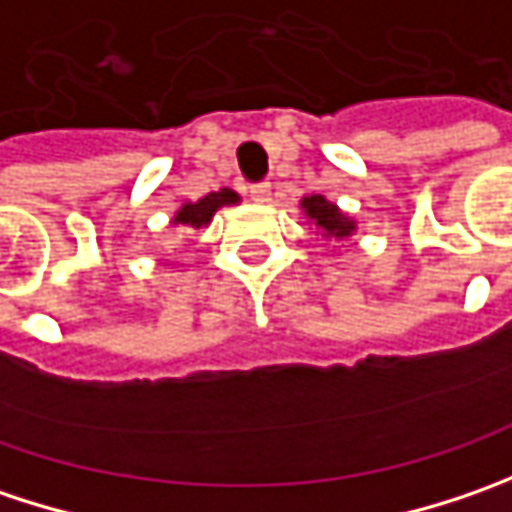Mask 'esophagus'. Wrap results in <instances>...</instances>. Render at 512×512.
Wrapping results in <instances>:
<instances>
[{
	"mask_svg": "<svg viewBox=\"0 0 512 512\" xmlns=\"http://www.w3.org/2000/svg\"><path fill=\"white\" fill-rule=\"evenodd\" d=\"M249 197H252L255 203H269V200H272V186H269V183H255V186L249 189Z\"/></svg>",
	"mask_w": 512,
	"mask_h": 512,
	"instance_id": "esophagus-1",
	"label": "esophagus"
}]
</instances>
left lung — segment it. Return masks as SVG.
<instances>
[{
  "label": "left lung",
  "instance_id": "8db88e82",
  "mask_svg": "<svg viewBox=\"0 0 512 512\" xmlns=\"http://www.w3.org/2000/svg\"><path fill=\"white\" fill-rule=\"evenodd\" d=\"M300 209L303 214L318 226L323 237H335V240H344L349 234L355 232V220L346 217L335 203H329L323 194H312V197H303L300 200Z\"/></svg>",
  "mask_w": 512,
  "mask_h": 512
}]
</instances>
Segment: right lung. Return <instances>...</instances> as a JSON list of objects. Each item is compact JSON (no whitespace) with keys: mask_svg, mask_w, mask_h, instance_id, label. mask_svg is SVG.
<instances>
[{"mask_svg":"<svg viewBox=\"0 0 512 512\" xmlns=\"http://www.w3.org/2000/svg\"><path fill=\"white\" fill-rule=\"evenodd\" d=\"M240 197H237V191L232 189H220V191H209L206 197H200L197 203H183L177 214H174V226H186V229H203V226H209L212 223V217L217 209H223V206H234Z\"/></svg>","mask_w":512,"mask_h":512,"instance_id":"right-lung-1","label":"right lung"}]
</instances>
